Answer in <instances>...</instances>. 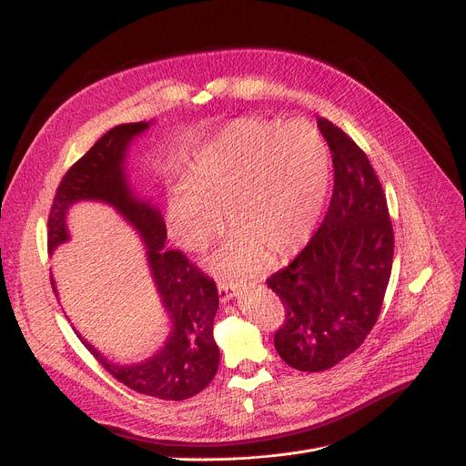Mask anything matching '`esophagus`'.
<instances>
[{"mask_svg": "<svg viewBox=\"0 0 466 466\" xmlns=\"http://www.w3.org/2000/svg\"><path fill=\"white\" fill-rule=\"evenodd\" d=\"M218 294H219L221 304H226L237 296V285L228 283V281H218Z\"/></svg>", "mask_w": 466, "mask_h": 466, "instance_id": "obj_1", "label": "esophagus"}]
</instances>
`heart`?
<instances>
[{
	"mask_svg": "<svg viewBox=\"0 0 466 466\" xmlns=\"http://www.w3.org/2000/svg\"><path fill=\"white\" fill-rule=\"evenodd\" d=\"M329 183V145L313 122L240 118L202 147L189 183L174 189L166 218L177 245L195 252L221 229L226 208L235 231L208 268L247 275L262 254L273 264L306 243Z\"/></svg>",
	"mask_w": 466,
	"mask_h": 466,
	"instance_id": "1",
	"label": "heart"
}]
</instances>
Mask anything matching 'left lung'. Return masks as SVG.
I'll list each match as a JSON object with an SVG mask.
<instances>
[{
    "label": "left lung",
    "mask_w": 466,
    "mask_h": 466,
    "mask_svg": "<svg viewBox=\"0 0 466 466\" xmlns=\"http://www.w3.org/2000/svg\"><path fill=\"white\" fill-rule=\"evenodd\" d=\"M334 166L321 228L268 279L285 308L275 350L292 369L319 373L356 351L375 327L392 273L394 231L367 155L339 126L318 118Z\"/></svg>",
    "instance_id": "left-lung-1"
}]
</instances>
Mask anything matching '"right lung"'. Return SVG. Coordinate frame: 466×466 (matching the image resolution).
Here are the masks:
<instances>
[{
  "instance_id": "1",
  "label": "right lung",
  "mask_w": 466,
  "mask_h": 466,
  "mask_svg": "<svg viewBox=\"0 0 466 466\" xmlns=\"http://www.w3.org/2000/svg\"><path fill=\"white\" fill-rule=\"evenodd\" d=\"M153 122L122 124L106 132L63 177L47 221L49 252L70 240L66 214L76 202L96 200L115 208L145 247L148 271L168 318L162 348L139 363L106 360L76 330L78 339L110 375L139 394L158 400H187L216 377L219 350L214 340L218 289L179 250L164 248L166 223L158 204L139 197L127 177V148ZM53 290L55 279L51 277ZM74 329V327H72Z\"/></svg>"
}]
</instances>
